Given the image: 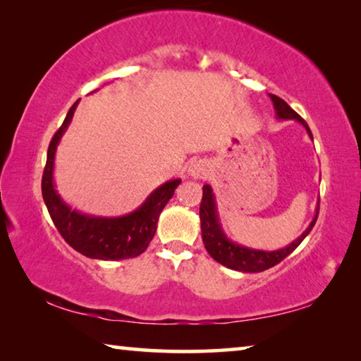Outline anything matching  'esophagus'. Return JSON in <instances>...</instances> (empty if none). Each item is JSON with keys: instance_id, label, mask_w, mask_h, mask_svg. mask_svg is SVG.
Instances as JSON below:
<instances>
[{"instance_id": "34e87169", "label": "esophagus", "mask_w": 361, "mask_h": 361, "mask_svg": "<svg viewBox=\"0 0 361 361\" xmlns=\"http://www.w3.org/2000/svg\"><path fill=\"white\" fill-rule=\"evenodd\" d=\"M189 172H191L194 178H204L207 172H209V169H207V166L202 162H195L191 166V170H189Z\"/></svg>"}]
</instances>
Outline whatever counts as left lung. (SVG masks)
Wrapping results in <instances>:
<instances>
[{"label": "left lung", "mask_w": 361, "mask_h": 361, "mask_svg": "<svg viewBox=\"0 0 361 361\" xmlns=\"http://www.w3.org/2000/svg\"><path fill=\"white\" fill-rule=\"evenodd\" d=\"M271 99L274 102V108H276L277 116L280 119L299 121L305 127V130L309 132L310 138H312V132H310L307 122H305L301 116L295 111V109L290 108L288 103L280 99V97L272 95V94H271ZM199 212H200V228H202V240L207 252H209L212 258L218 261L219 264H223L229 269H234V271H240V272H262L266 271V269L277 266L280 261H283L286 256L295 252V250L299 247V243L305 239V235L312 231L317 218H319V210H317L314 221L310 223L309 228L302 232V235L298 237V239L293 243H290L288 247L277 250V252H261V250L240 247L237 245V243H232L226 239V235L223 234V231L218 224L215 200H213V192L209 185H204L202 188V202H200Z\"/></svg>", "instance_id": "1"}]
</instances>
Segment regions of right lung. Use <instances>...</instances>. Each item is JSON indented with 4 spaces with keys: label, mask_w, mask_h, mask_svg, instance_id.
Wrapping results in <instances>:
<instances>
[{
    "label": "right lung",
    "mask_w": 361,
    "mask_h": 361,
    "mask_svg": "<svg viewBox=\"0 0 361 361\" xmlns=\"http://www.w3.org/2000/svg\"><path fill=\"white\" fill-rule=\"evenodd\" d=\"M76 105L78 102L70 108L63 124L59 127L49 143L47 161L41 180L42 199H44L49 215H51L60 235L76 252L87 258L105 261L135 258L148 248L149 242L154 237L159 215L172 199L176 186L180 185V180L167 181L166 185L157 188L138 210L127 216L95 218L71 210L68 205L62 202V199L54 189L52 169L57 143L68 127Z\"/></svg>",
    "instance_id": "obj_1"
}]
</instances>
